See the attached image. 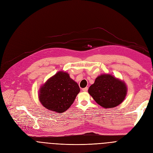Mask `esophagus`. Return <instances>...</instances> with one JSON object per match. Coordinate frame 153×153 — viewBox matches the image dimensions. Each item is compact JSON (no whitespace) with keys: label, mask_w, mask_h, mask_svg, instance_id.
Wrapping results in <instances>:
<instances>
[{"label":"esophagus","mask_w":153,"mask_h":153,"mask_svg":"<svg viewBox=\"0 0 153 153\" xmlns=\"http://www.w3.org/2000/svg\"><path fill=\"white\" fill-rule=\"evenodd\" d=\"M87 91H88V87H86L84 88V89H82V91H84V92H87Z\"/></svg>","instance_id":"esophagus-1"}]
</instances>
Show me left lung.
<instances>
[{"label": "left lung", "mask_w": 153, "mask_h": 153, "mask_svg": "<svg viewBox=\"0 0 153 153\" xmlns=\"http://www.w3.org/2000/svg\"><path fill=\"white\" fill-rule=\"evenodd\" d=\"M88 92L99 105L105 108L121 104L127 94V86L122 80L111 74H103L95 79Z\"/></svg>", "instance_id": "obj_1"}]
</instances>
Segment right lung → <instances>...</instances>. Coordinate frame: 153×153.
<instances>
[{"label":"right lung","instance_id":"add662e5","mask_svg":"<svg viewBox=\"0 0 153 153\" xmlns=\"http://www.w3.org/2000/svg\"><path fill=\"white\" fill-rule=\"evenodd\" d=\"M79 92L77 83L68 72L59 71L40 87L38 98L46 109L62 113L73 103Z\"/></svg>","mask_w":153,"mask_h":153}]
</instances>
